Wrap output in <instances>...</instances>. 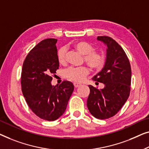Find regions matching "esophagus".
<instances>
[{
	"label": "esophagus",
	"instance_id": "obj_1",
	"mask_svg": "<svg viewBox=\"0 0 149 149\" xmlns=\"http://www.w3.org/2000/svg\"><path fill=\"white\" fill-rule=\"evenodd\" d=\"M74 86L75 87V88H77V87H79V86H81V84H79V83H74Z\"/></svg>",
	"mask_w": 149,
	"mask_h": 149
}]
</instances>
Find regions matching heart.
<instances>
[{
  "label": "heart",
  "mask_w": 149,
  "mask_h": 149,
  "mask_svg": "<svg viewBox=\"0 0 149 149\" xmlns=\"http://www.w3.org/2000/svg\"><path fill=\"white\" fill-rule=\"evenodd\" d=\"M72 47L84 55L86 63L94 71L100 70L104 66L105 58L101 53L95 51V47L91 43L86 41H77L72 45ZM66 49L61 47L56 52V57L58 63L64 65L66 63ZM89 69L86 67L70 68L63 72L65 78L74 82H81L89 74Z\"/></svg>",
  "instance_id": "1"
}]
</instances>
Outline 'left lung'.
<instances>
[{
	"instance_id": "left-lung-1",
	"label": "left lung",
	"mask_w": 149,
	"mask_h": 149,
	"mask_svg": "<svg viewBox=\"0 0 149 149\" xmlns=\"http://www.w3.org/2000/svg\"><path fill=\"white\" fill-rule=\"evenodd\" d=\"M97 40L107 46L104 65L93 80L104 84L98 90L89 85L87 100L89 111L97 119L110 118L117 113L129 97L132 71L126 54L116 40L109 36H98Z\"/></svg>"
}]
</instances>
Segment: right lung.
Segmentation results:
<instances>
[{
  "label": "right lung",
  "mask_w": 149,
  "mask_h": 149,
  "mask_svg": "<svg viewBox=\"0 0 149 149\" xmlns=\"http://www.w3.org/2000/svg\"><path fill=\"white\" fill-rule=\"evenodd\" d=\"M57 40L48 38L30 51L23 64L21 77L22 91L30 109L40 118L54 121L64 113L74 86L63 81L51 84L59 67L56 57Z\"/></svg>",
  "instance_id": "obj_1"
}]
</instances>
